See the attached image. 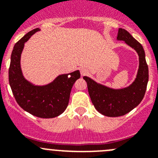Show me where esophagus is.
<instances>
[{
    "label": "esophagus",
    "instance_id": "esophagus-1",
    "mask_svg": "<svg viewBox=\"0 0 158 158\" xmlns=\"http://www.w3.org/2000/svg\"><path fill=\"white\" fill-rule=\"evenodd\" d=\"M80 72L81 76H85V75H86L88 73V69L86 68H85V67H81Z\"/></svg>",
    "mask_w": 158,
    "mask_h": 158
}]
</instances>
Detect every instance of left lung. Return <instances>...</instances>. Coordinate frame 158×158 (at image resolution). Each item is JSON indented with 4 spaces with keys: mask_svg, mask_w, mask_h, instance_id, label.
I'll list each match as a JSON object with an SVG mask.
<instances>
[{
    "mask_svg": "<svg viewBox=\"0 0 158 158\" xmlns=\"http://www.w3.org/2000/svg\"><path fill=\"white\" fill-rule=\"evenodd\" d=\"M117 40L125 42L139 54V70L133 83L128 87L115 89L97 83L88 77H83L87 82L88 91L95 108L100 114L108 117L126 115L139 105L144 97L149 80L148 65L142 46L123 28H118Z\"/></svg>",
    "mask_w": 158,
    "mask_h": 158,
    "instance_id": "obj_1",
    "label": "left lung"
}]
</instances>
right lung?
<instances>
[{
	"label": "right lung",
	"mask_w": 158,
	"mask_h": 158,
	"mask_svg": "<svg viewBox=\"0 0 158 158\" xmlns=\"http://www.w3.org/2000/svg\"><path fill=\"white\" fill-rule=\"evenodd\" d=\"M40 31L35 28L25 35L15 44L11 55L8 81L17 104L24 111L40 118H54L66 109L73 84L81 77L80 71L57 77L45 85H35L24 78L20 58L24 43L32 35Z\"/></svg>",
	"instance_id": "obj_1"
}]
</instances>
